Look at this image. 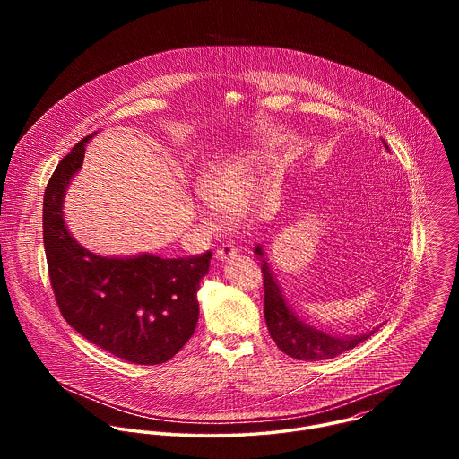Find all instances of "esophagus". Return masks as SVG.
<instances>
[{"mask_svg":"<svg viewBox=\"0 0 459 459\" xmlns=\"http://www.w3.org/2000/svg\"><path fill=\"white\" fill-rule=\"evenodd\" d=\"M238 255V248H234L232 245H221L218 250H216V259L218 261H227L230 257H236Z\"/></svg>","mask_w":459,"mask_h":459,"instance_id":"34e87169","label":"esophagus"}]
</instances>
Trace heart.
Segmentation results:
<instances>
[{"mask_svg":"<svg viewBox=\"0 0 459 459\" xmlns=\"http://www.w3.org/2000/svg\"><path fill=\"white\" fill-rule=\"evenodd\" d=\"M204 198L198 212L205 225L218 227L220 216L243 212L257 190V172L248 163H225L211 169L200 179Z\"/></svg>","mask_w":459,"mask_h":459,"instance_id":"obj_1","label":"heart"}]
</instances>
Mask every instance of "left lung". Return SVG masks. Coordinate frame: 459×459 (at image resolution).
I'll use <instances>...</instances> for the list:
<instances>
[{"instance_id":"obj_1","label":"left lung","mask_w":459,"mask_h":459,"mask_svg":"<svg viewBox=\"0 0 459 459\" xmlns=\"http://www.w3.org/2000/svg\"><path fill=\"white\" fill-rule=\"evenodd\" d=\"M385 149L388 151V145L385 140H381ZM254 254L261 259V273H264V283H265V321L267 329L271 333V338L276 342L278 349L285 352L287 356L299 359V361H319V359H331L345 351H351L368 340L379 326L376 329L359 334V336H338L331 334L317 326L303 321L296 310L289 305L281 285L276 280V274L265 257V250L259 243L254 247Z\"/></svg>"}]
</instances>
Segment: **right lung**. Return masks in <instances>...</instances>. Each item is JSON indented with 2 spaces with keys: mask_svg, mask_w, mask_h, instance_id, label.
I'll use <instances>...</instances> for the list:
<instances>
[{
  "mask_svg": "<svg viewBox=\"0 0 459 459\" xmlns=\"http://www.w3.org/2000/svg\"><path fill=\"white\" fill-rule=\"evenodd\" d=\"M92 138L59 161L43 195V243L54 296L63 317L91 343L136 365L165 363L198 325V290L212 252L178 259L151 252L121 257L80 245L63 207Z\"/></svg>",
  "mask_w": 459,
  "mask_h": 459,
  "instance_id": "right-lung-1",
  "label": "right lung"
}]
</instances>
